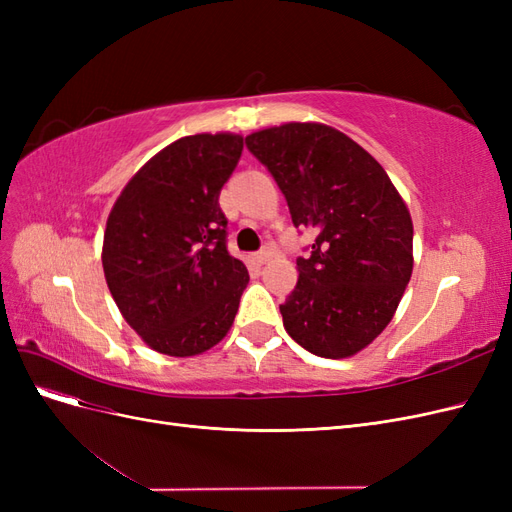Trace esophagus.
Here are the masks:
<instances>
[{
    "label": "esophagus",
    "mask_w": 512,
    "mask_h": 512,
    "mask_svg": "<svg viewBox=\"0 0 512 512\" xmlns=\"http://www.w3.org/2000/svg\"><path fill=\"white\" fill-rule=\"evenodd\" d=\"M273 256V250L271 247H262V250L256 254V260L260 262V265H265V262H269Z\"/></svg>",
    "instance_id": "34e87169"
}]
</instances>
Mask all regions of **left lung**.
Wrapping results in <instances>:
<instances>
[{"instance_id":"left-lung-1","label":"left lung","mask_w":512,"mask_h":512,"mask_svg":"<svg viewBox=\"0 0 512 512\" xmlns=\"http://www.w3.org/2000/svg\"><path fill=\"white\" fill-rule=\"evenodd\" d=\"M245 145L280 185L292 224L318 232L280 305L284 329L324 359L361 352L393 320L412 275L404 198L374 156L324 123L265 128Z\"/></svg>"}]
</instances>
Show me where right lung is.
Masks as SVG:
<instances>
[{"label": "right lung", "instance_id": "1", "mask_svg": "<svg viewBox=\"0 0 512 512\" xmlns=\"http://www.w3.org/2000/svg\"><path fill=\"white\" fill-rule=\"evenodd\" d=\"M241 151V134L183 136L138 168L108 213V290L160 354H203L237 316L250 273L226 250L228 220L218 198Z\"/></svg>", "mask_w": 512, "mask_h": 512}]
</instances>
